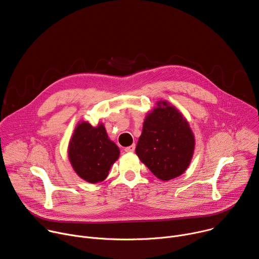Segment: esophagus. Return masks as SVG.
I'll use <instances>...</instances> for the list:
<instances>
[{"label":"esophagus","instance_id":"esophagus-1","mask_svg":"<svg viewBox=\"0 0 259 259\" xmlns=\"http://www.w3.org/2000/svg\"><path fill=\"white\" fill-rule=\"evenodd\" d=\"M124 151H125L126 153H133V152L135 151V144H132V145H130V146L125 147Z\"/></svg>","mask_w":259,"mask_h":259}]
</instances>
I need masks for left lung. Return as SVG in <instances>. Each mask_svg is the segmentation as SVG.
Wrapping results in <instances>:
<instances>
[{"mask_svg":"<svg viewBox=\"0 0 259 259\" xmlns=\"http://www.w3.org/2000/svg\"><path fill=\"white\" fill-rule=\"evenodd\" d=\"M195 143L187 119L175 106L160 100L144 119L135 152L156 177L168 181L188 169Z\"/></svg>","mask_w":259,"mask_h":259,"instance_id":"left-lung-1","label":"left lung"}]
</instances>
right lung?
I'll use <instances>...</instances> for the list:
<instances>
[{"mask_svg": "<svg viewBox=\"0 0 259 259\" xmlns=\"http://www.w3.org/2000/svg\"><path fill=\"white\" fill-rule=\"evenodd\" d=\"M118 145L107 136L104 125L80 122L68 143V159L75 172L90 183L103 181L118 160Z\"/></svg>", "mask_w": 259, "mask_h": 259, "instance_id": "obj_1", "label": "right lung"}]
</instances>
